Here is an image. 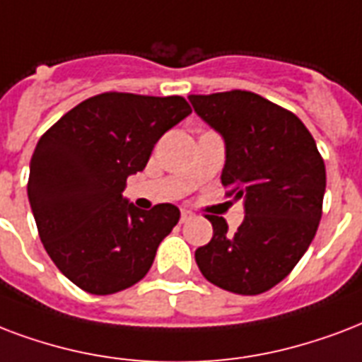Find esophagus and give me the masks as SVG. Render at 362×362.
<instances>
[{
    "label": "esophagus",
    "instance_id": "esophagus-1",
    "mask_svg": "<svg viewBox=\"0 0 362 362\" xmlns=\"http://www.w3.org/2000/svg\"><path fill=\"white\" fill-rule=\"evenodd\" d=\"M192 218H193V212L192 211H186V209H182L180 222H187V220H192Z\"/></svg>",
    "mask_w": 362,
    "mask_h": 362
}]
</instances>
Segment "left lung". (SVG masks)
I'll return each mask as SVG.
<instances>
[{
    "label": "left lung",
    "mask_w": 362,
    "mask_h": 362,
    "mask_svg": "<svg viewBox=\"0 0 362 362\" xmlns=\"http://www.w3.org/2000/svg\"><path fill=\"white\" fill-rule=\"evenodd\" d=\"M201 119L226 142L222 184L245 201L235 233L211 216L212 239L195 262L212 285L256 296L294 269L322 214L327 170L315 140L296 115L250 90L189 96Z\"/></svg>",
    "instance_id": "1"
}]
</instances>
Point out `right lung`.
Returning a JSON list of instances; mask_svg holds the SVG:
<instances>
[{"instance_id": "1", "label": "right lung", "mask_w": 362, "mask_h": 362, "mask_svg": "<svg viewBox=\"0 0 362 362\" xmlns=\"http://www.w3.org/2000/svg\"><path fill=\"white\" fill-rule=\"evenodd\" d=\"M192 107L182 96L102 93L60 117L35 146L28 199L54 266L90 294L106 296L144 279L180 211H138L123 199L127 178Z\"/></svg>"}]
</instances>
